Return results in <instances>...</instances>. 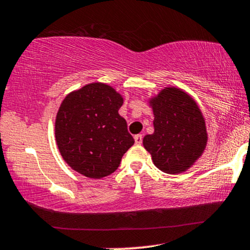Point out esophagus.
<instances>
[{"label":"esophagus","instance_id":"esophagus-1","mask_svg":"<svg viewBox=\"0 0 250 250\" xmlns=\"http://www.w3.org/2000/svg\"><path fill=\"white\" fill-rule=\"evenodd\" d=\"M134 138H135V142H136V144H142V141H143L142 135H136Z\"/></svg>","mask_w":250,"mask_h":250}]
</instances>
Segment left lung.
<instances>
[{
  "mask_svg": "<svg viewBox=\"0 0 250 250\" xmlns=\"http://www.w3.org/2000/svg\"><path fill=\"white\" fill-rule=\"evenodd\" d=\"M151 104L155 133L143 138L144 148L159 170L183 172L205 149V120L193 99L178 88L164 89Z\"/></svg>",
  "mask_w": 250,
  "mask_h": 250,
  "instance_id": "8db88e82",
  "label": "left lung"
}]
</instances>
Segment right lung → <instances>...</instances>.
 <instances>
[{
	"label": "right lung",
	"mask_w": 250,
	"mask_h": 250,
	"mask_svg": "<svg viewBox=\"0 0 250 250\" xmlns=\"http://www.w3.org/2000/svg\"><path fill=\"white\" fill-rule=\"evenodd\" d=\"M122 104L119 93L99 83L64 99L57 114L56 140L72 169L95 179L117 170L123 154L135 142L119 114Z\"/></svg>",
	"instance_id": "add662e5"
}]
</instances>
